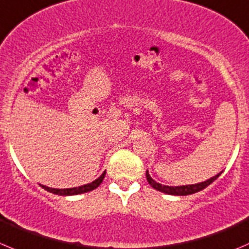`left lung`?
Returning a JSON list of instances; mask_svg holds the SVG:
<instances>
[{"instance_id":"obj_1","label":"left lung","mask_w":249,"mask_h":249,"mask_svg":"<svg viewBox=\"0 0 249 249\" xmlns=\"http://www.w3.org/2000/svg\"><path fill=\"white\" fill-rule=\"evenodd\" d=\"M220 174L213 176V178H211L209 180L204 181V182L195 183V185H186V186H164V185H161V183L156 182V181H154L153 178L149 176L148 171H146V178H147V181H148L149 185H151L153 189L158 190V191L164 192V194H168V195H175V196H186V195L196 194V192L202 191L203 189H206L207 186L211 185L214 180H216V178L220 176Z\"/></svg>"}]
</instances>
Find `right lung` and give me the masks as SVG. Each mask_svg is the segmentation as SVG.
Masks as SVG:
<instances>
[{"label":"right lung","mask_w":249,"mask_h":249,"mask_svg":"<svg viewBox=\"0 0 249 249\" xmlns=\"http://www.w3.org/2000/svg\"><path fill=\"white\" fill-rule=\"evenodd\" d=\"M106 175V171L97 178L93 182L88 183V185H84L80 186V187H74V189H63V190H58V189H50L47 186H43L42 185V189H45L46 191L48 192H52L54 195H59V196H73V195H79V194H85V192H90L92 190L97 189L98 186L102 183L103 178H105Z\"/></svg>","instance_id":"add662e5"}]
</instances>
